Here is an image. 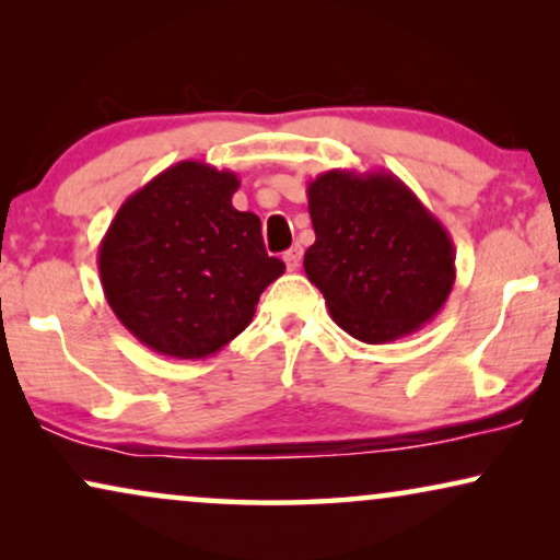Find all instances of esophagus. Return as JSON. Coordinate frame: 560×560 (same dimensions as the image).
<instances>
[{
	"label": "esophagus",
	"instance_id": "1",
	"mask_svg": "<svg viewBox=\"0 0 560 560\" xmlns=\"http://www.w3.org/2000/svg\"><path fill=\"white\" fill-rule=\"evenodd\" d=\"M301 257H303V249L301 247H290L282 259H285L288 270H298V265H301Z\"/></svg>",
	"mask_w": 560,
	"mask_h": 560
}]
</instances>
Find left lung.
Wrapping results in <instances>:
<instances>
[{
	"instance_id": "1",
	"label": "left lung",
	"mask_w": 560,
	"mask_h": 560,
	"mask_svg": "<svg viewBox=\"0 0 560 560\" xmlns=\"http://www.w3.org/2000/svg\"><path fill=\"white\" fill-rule=\"evenodd\" d=\"M316 242L308 280L343 331L389 343L423 328L456 282L446 226L387 171H326L305 188Z\"/></svg>"
}]
</instances>
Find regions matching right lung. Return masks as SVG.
<instances>
[{"instance_id":"right-lung-1","label":"right lung","mask_w":560,"mask_h":560,"mask_svg":"<svg viewBox=\"0 0 560 560\" xmlns=\"http://www.w3.org/2000/svg\"><path fill=\"white\" fill-rule=\"evenodd\" d=\"M236 188V173L180 160L119 206L98 244L106 303L158 354H217L285 272L265 252L259 217L232 206Z\"/></svg>"}]
</instances>
